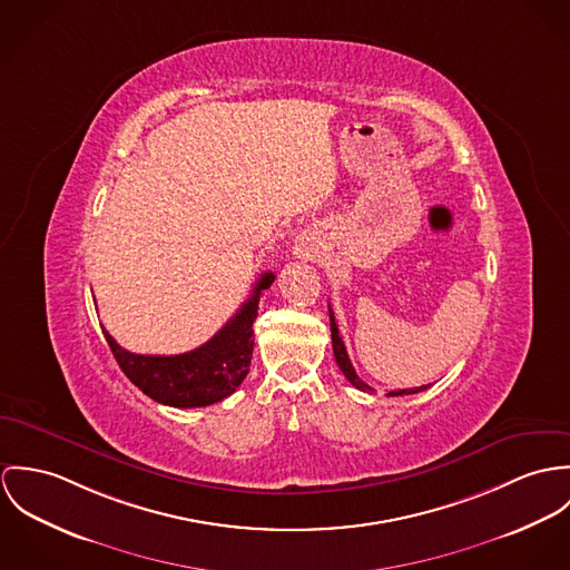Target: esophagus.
<instances>
[{
    "instance_id": "34e87169",
    "label": "esophagus",
    "mask_w": 570,
    "mask_h": 570,
    "mask_svg": "<svg viewBox=\"0 0 570 570\" xmlns=\"http://www.w3.org/2000/svg\"><path fill=\"white\" fill-rule=\"evenodd\" d=\"M306 249H308V247H304V245H302V247H299V249H297V252H302V254H306Z\"/></svg>"
}]
</instances>
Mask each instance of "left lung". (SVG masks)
I'll return each mask as SVG.
<instances>
[{"label":"left lung","mask_w":570,"mask_h":570,"mask_svg":"<svg viewBox=\"0 0 570 570\" xmlns=\"http://www.w3.org/2000/svg\"><path fill=\"white\" fill-rule=\"evenodd\" d=\"M330 332H332V350H334V358H336V365H338V370L343 372V376L350 380L356 389H361V391H374L367 382H363V380L356 376V370L352 367V361H350V356H347L345 343H343V338H341V334H338V325H336V321H334V313H332V308H330ZM424 389H429V384H424V386H415V389H397V391H389L386 395H389V397H395V395H411V393H420V391H424Z\"/></svg>","instance_id":"left-lung-1"}]
</instances>
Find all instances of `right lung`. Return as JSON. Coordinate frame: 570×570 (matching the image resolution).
Returning <instances> with one entry per match:
<instances>
[{"mask_svg": "<svg viewBox=\"0 0 570 570\" xmlns=\"http://www.w3.org/2000/svg\"><path fill=\"white\" fill-rule=\"evenodd\" d=\"M275 275L264 273L252 297L207 343L177 356L132 354L105 332V338L127 379L159 404L175 409L209 406L232 395L247 379L254 356V321L262 291Z\"/></svg>", "mask_w": 570, "mask_h": 570, "instance_id": "right-lung-1", "label": "right lung"}]
</instances>
